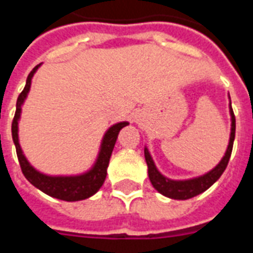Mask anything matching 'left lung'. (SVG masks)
<instances>
[{"label": "left lung", "mask_w": 253, "mask_h": 253, "mask_svg": "<svg viewBox=\"0 0 253 253\" xmlns=\"http://www.w3.org/2000/svg\"><path fill=\"white\" fill-rule=\"evenodd\" d=\"M229 112H230V122L232 123H230V137H229L226 152L223 154L221 161L205 175L192 177V179H186V180L169 179V177L164 176L157 169L152 156L149 153L148 148L145 146V160H146V164H148L149 179H150V183L153 184L154 188L159 191L160 194L168 196L170 199L186 201V199H190V198H194V196L205 192L207 188H210L221 177L223 170L226 169V165H228L229 159H230L232 149H233L234 134H236V118H234L233 110H232V103H229Z\"/></svg>", "instance_id": "obj_1"}]
</instances>
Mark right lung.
Returning a JSON list of instances; mask_svg holds the SVG:
<instances>
[{
  "instance_id": "add662e5",
  "label": "right lung",
  "mask_w": 253,
  "mask_h": 253,
  "mask_svg": "<svg viewBox=\"0 0 253 253\" xmlns=\"http://www.w3.org/2000/svg\"><path fill=\"white\" fill-rule=\"evenodd\" d=\"M42 65V63H41ZM38 65L32 69V72L28 74L27 77V83L23 89V92L19 94L17 97V103H16V114H14L13 122H12V138H13V143L16 146V152H17V157H19L20 167L24 173L25 179L30 181L32 186H35L38 190L44 192L47 195L57 198L61 201L66 202H77L84 201L86 198H90L94 195L100 187L103 186L107 176V168L110 164L111 154L115 146L116 138L118 134L123 127L128 125V122H119L115 123L105 131L104 137L101 139L100 143V150L97 154V159L92 165V168L88 169L84 173L80 175H46L41 170H38L30 164V161L23 153V149L20 146L19 142V121L21 116V107L24 104L27 96L30 93L31 83H32V77L36 73V70L41 67Z\"/></svg>"
}]
</instances>
